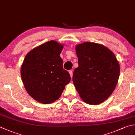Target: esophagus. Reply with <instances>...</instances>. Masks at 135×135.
<instances>
[{
  "label": "esophagus",
  "instance_id": "esophagus-1",
  "mask_svg": "<svg viewBox=\"0 0 135 135\" xmlns=\"http://www.w3.org/2000/svg\"><path fill=\"white\" fill-rule=\"evenodd\" d=\"M69 73H70V74L71 77L72 78V77H73V70H69Z\"/></svg>",
  "mask_w": 135,
  "mask_h": 135
}]
</instances>
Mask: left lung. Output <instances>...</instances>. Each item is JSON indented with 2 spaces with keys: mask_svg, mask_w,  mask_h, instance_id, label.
I'll use <instances>...</instances> for the list:
<instances>
[{
  "mask_svg": "<svg viewBox=\"0 0 135 135\" xmlns=\"http://www.w3.org/2000/svg\"><path fill=\"white\" fill-rule=\"evenodd\" d=\"M78 67L73 81L82 99L91 105L106 100L117 85L120 67L115 54L102 45L85 42L75 47Z\"/></svg>",
  "mask_w": 135,
  "mask_h": 135,
  "instance_id": "8db88e82",
  "label": "left lung"
}]
</instances>
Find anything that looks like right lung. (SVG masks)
I'll return each mask as SVG.
<instances>
[{
    "label": "right lung",
    "mask_w": 135,
    "mask_h": 135,
    "mask_svg": "<svg viewBox=\"0 0 135 135\" xmlns=\"http://www.w3.org/2000/svg\"><path fill=\"white\" fill-rule=\"evenodd\" d=\"M62 48V45L50 41L33 49L24 60L21 68L24 85L30 96L42 104L57 100L71 81L60 56Z\"/></svg>",
    "instance_id": "1"
}]
</instances>
